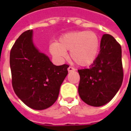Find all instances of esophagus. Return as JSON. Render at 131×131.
Returning a JSON list of instances; mask_svg holds the SVG:
<instances>
[{
	"label": "esophagus",
	"instance_id": "34e87169",
	"mask_svg": "<svg viewBox=\"0 0 131 131\" xmlns=\"http://www.w3.org/2000/svg\"><path fill=\"white\" fill-rule=\"evenodd\" d=\"M76 69L74 68V67H68V71L69 72H71V71H75Z\"/></svg>",
	"mask_w": 131,
	"mask_h": 131
}]
</instances>
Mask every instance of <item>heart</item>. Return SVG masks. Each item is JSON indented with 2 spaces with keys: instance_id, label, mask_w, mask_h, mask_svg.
Returning a JSON list of instances; mask_svg holds the SVG:
<instances>
[{
  "instance_id": "heart-1",
  "label": "heart",
  "mask_w": 131,
  "mask_h": 131,
  "mask_svg": "<svg viewBox=\"0 0 131 131\" xmlns=\"http://www.w3.org/2000/svg\"><path fill=\"white\" fill-rule=\"evenodd\" d=\"M100 39L92 31H79L67 33L59 38L58 42L50 44V52L56 59L64 60L70 50V56L80 66H88L94 62L98 54Z\"/></svg>"
}]
</instances>
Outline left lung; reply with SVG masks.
Returning <instances> with one entry per match:
<instances>
[{
  "instance_id": "obj_1",
  "label": "left lung",
  "mask_w": 131,
  "mask_h": 131,
  "mask_svg": "<svg viewBox=\"0 0 131 131\" xmlns=\"http://www.w3.org/2000/svg\"><path fill=\"white\" fill-rule=\"evenodd\" d=\"M79 94L86 104L100 107L115 96L124 79L121 45L112 36L104 34L100 50L90 68L79 69Z\"/></svg>"
}]
</instances>
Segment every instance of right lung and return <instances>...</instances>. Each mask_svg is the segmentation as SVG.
<instances>
[{
	"mask_svg": "<svg viewBox=\"0 0 131 131\" xmlns=\"http://www.w3.org/2000/svg\"><path fill=\"white\" fill-rule=\"evenodd\" d=\"M32 30L22 33L12 47L10 65L13 90L24 104L34 110L48 108L57 100L68 64L55 66L35 48Z\"/></svg>",
	"mask_w": 131,
	"mask_h": 131,
	"instance_id": "add662e5",
	"label": "right lung"
}]
</instances>
